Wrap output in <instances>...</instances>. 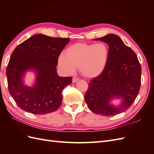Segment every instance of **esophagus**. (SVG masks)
<instances>
[{"mask_svg":"<svg viewBox=\"0 0 154 154\" xmlns=\"http://www.w3.org/2000/svg\"><path fill=\"white\" fill-rule=\"evenodd\" d=\"M79 80V78L77 77H73L72 78V83H76Z\"/></svg>","mask_w":154,"mask_h":154,"instance_id":"1","label":"esophagus"}]
</instances>
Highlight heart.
I'll list each match as a JSON object with an SVG mask.
<instances>
[{"instance_id": "obj_1", "label": "heart", "mask_w": 154, "mask_h": 154, "mask_svg": "<svg viewBox=\"0 0 154 154\" xmlns=\"http://www.w3.org/2000/svg\"><path fill=\"white\" fill-rule=\"evenodd\" d=\"M109 55V46L104 42H78L69 46L66 54L59 56L58 66L67 74H72L76 67H79L83 76L94 78L104 71Z\"/></svg>"}]
</instances>
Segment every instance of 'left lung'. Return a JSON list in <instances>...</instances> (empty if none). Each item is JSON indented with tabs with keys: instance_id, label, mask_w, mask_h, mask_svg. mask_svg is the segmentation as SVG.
<instances>
[{
	"instance_id": "left-lung-1",
	"label": "left lung",
	"mask_w": 154,
	"mask_h": 154,
	"mask_svg": "<svg viewBox=\"0 0 154 154\" xmlns=\"http://www.w3.org/2000/svg\"><path fill=\"white\" fill-rule=\"evenodd\" d=\"M96 40L109 44L110 55L104 71L90 81L85 100L93 112L112 116L122 113L134 103L141 87V66L134 51L118 35L109 34ZM116 97L123 99L118 107L109 104Z\"/></svg>"
}]
</instances>
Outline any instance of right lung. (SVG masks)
I'll list each match as a JSON object with an SVG mask.
<instances>
[{
  "instance_id": "right-lung-1",
  "label": "right lung",
  "mask_w": 154,
  "mask_h": 154,
  "mask_svg": "<svg viewBox=\"0 0 154 154\" xmlns=\"http://www.w3.org/2000/svg\"><path fill=\"white\" fill-rule=\"evenodd\" d=\"M69 40L38 34L14 49L6 68V76L9 92L19 108L34 114H48L59 108L62 91L72 83V78L59 76L56 66ZM29 69L37 74L32 88L24 86L21 80L24 72Z\"/></svg>"
}]
</instances>
